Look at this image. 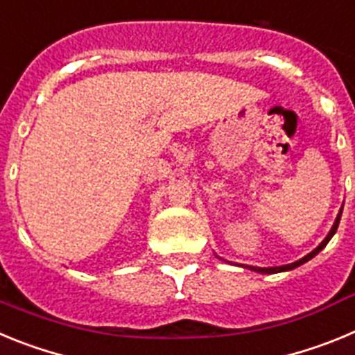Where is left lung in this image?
<instances>
[{
    "label": "left lung",
    "mask_w": 355,
    "mask_h": 355,
    "mask_svg": "<svg viewBox=\"0 0 355 355\" xmlns=\"http://www.w3.org/2000/svg\"><path fill=\"white\" fill-rule=\"evenodd\" d=\"M340 218H341V213L336 216V220H334V224H332L331 231H329L327 236L324 238V241H322V243H320V245L316 247V249H313L311 252L306 254L304 258H300L299 261H293V263H290V265H283V266H265V268H263V266H250V265H241V266H243V268H249V270H252V272H258V274H279V272L293 270V268H297V266L304 265V263H306V261H309V259L315 258L316 254H318L320 250H322L325 245H327L329 240H331V238L334 236V233H336L338 225H340ZM215 256H216V254H215ZM216 258H218V256H216ZM218 259H222V258H218Z\"/></svg>",
    "instance_id": "8db88e82"
}]
</instances>
